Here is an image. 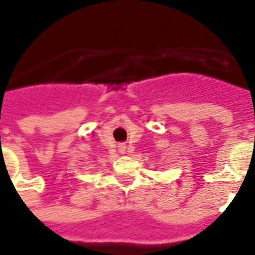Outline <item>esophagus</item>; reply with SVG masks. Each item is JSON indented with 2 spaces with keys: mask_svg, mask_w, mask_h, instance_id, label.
<instances>
[{
  "mask_svg": "<svg viewBox=\"0 0 255 255\" xmlns=\"http://www.w3.org/2000/svg\"><path fill=\"white\" fill-rule=\"evenodd\" d=\"M126 144H124V142H121V144H118V151L121 153H125L126 152Z\"/></svg>",
  "mask_w": 255,
  "mask_h": 255,
  "instance_id": "obj_1",
  "label": "esophagus"
}]
</instances>
